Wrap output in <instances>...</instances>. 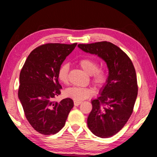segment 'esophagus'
<instances>
[{
	"label": "esophagus",
	"mask_w": 157,
	"mask_h": 157,
	"mask_svg": "<svg viewBox=\"0 0 157 157\" xmlns=\"http://www.w3.org/2000/svg\"><path fill=\"white\" fill-rule=\"evenodd\" d=\"M82 103L81 101H74V105L75 106H79Z\"/></svg>",
	"instance_id": "esophagus-1"
}]
</instances>
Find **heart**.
<instances>
[{
  "label": "heart",
  "instance_id": "obj_1",
  "mask_svg": "<svg viewBox=\"0 0 157 157\" xmlns=\"http://www.w3.org/2000/svg\"><path fill=\"white\" fill-rule=\"evenodd\" d=\"M79 64L89 75L92 76V81L98 86H101L107 81V73L103 69H98V62L90 57L83 58L79 60ZM69 66L67 63H63L58 70L57 77L63 84H67ZM65 95L75 101H82L87 99L93 95V91L84 87L72 86L65 91Z\"/></svg>",
  "mask_w": 157,
  "mask_h": 157
}]
</instances>
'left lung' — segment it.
Listing matches in <instances>:
<instances>
[{"instance_id": "left-lung-1", "label": "left lung", "mask_w": 157, "mask_h": 157, "mask_svg": "<svg viewBox=\"0 0 157 157\" xmlns=\"http://www.w3.org/2000/svg\"><path fill=\"white\" fill-rule=\"evenodd\" d=\"M78 46L85 52L98 55L107 63V81L100 89V96L91 100L93 107L87 124L96 136L111 137L123 128L132 113L138 94L134 66L125 53L110 42Z\"/></svg>"}]
</instances>
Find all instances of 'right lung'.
<instances>
[{
	"mask_svg": "<svg viewBox=\"0 0 157 157\" xmlns=\"http://www.w3.org/2000/svg\"><path fill=\"white\" fill-rule=\"evenodd\" d=\"M77 44H47L29 55L19 77L18 99L32 127L40 134H57L66 123L74 103L71 98L52 101L62 86L58 70Z\"/></svg>",
	"mask_w": 157,
	"mask_h": 157,
	"instance_id": "right-lung-1",
	"label": "right lung"
}]
</instances>
